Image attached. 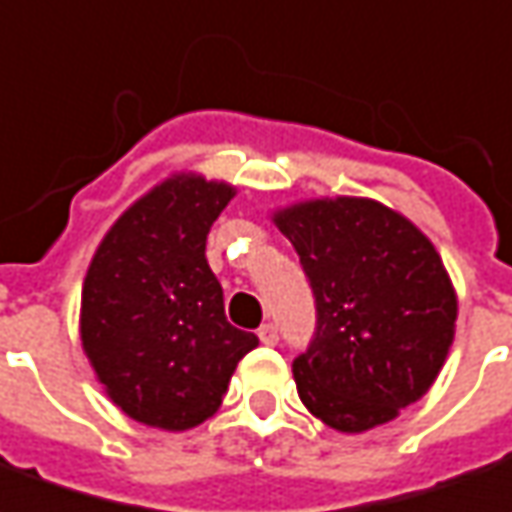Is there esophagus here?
Returning a JSON list of instances; mask_svg holds the SVG:
<instances>
[{
  "label": "esophagus",
  "instance_id": "esophagus-1",
  "mask_svg": "<svg viewBox=\"0 0 512 512\" xmlns=\"http://www.w3.org/2000/svg\"><path fill=\"white\" fill-rule=\"evenodd\" d=\"M259 339H262V344H267V347H273V344H278V328L267 322V325L259 328Z\"/></svg>",
  "mask_w": 512,
  "mask_h": 512
}]
</instances>
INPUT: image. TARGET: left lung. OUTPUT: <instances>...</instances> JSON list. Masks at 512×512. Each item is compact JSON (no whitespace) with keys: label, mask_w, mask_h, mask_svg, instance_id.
Listing matches in <instances>:
<instances>
[{"label":"left lung","mask_w":512,"mask_h":512,"mask_svg":"<svg viewBox=\"0 0 512 512\" xmlns=\"http://www.w3.org/2000/svg\"><path fill=\"white\" fill-rule=\"evenodd\" d=\"M270 220L317 297V336L292 364L308 413L339 433L397 419L436 383L455 339L458 295L436 245L361 195L295 201Z\"/></svg>","instance_id":"left-lung-1"}]
</instances>
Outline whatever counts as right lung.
Wrapping results in <instances>:
<instances>
[{
  "label": "right lung",
  "mask_w": 512,
  "mask_h": 512,
  "mask_svg": "<svg viewBox=\"0 0 512 512\" xmlns=\"http://www.w3.org/2000/svg\"><path fill=\"white\" fill-rule=\"evenodd\" d=\"M237 187L176 170L110 226L82 281L79 342L112 405L181 433L215 416L259 339L226 320L206 237Z\"/></svg>",
  "instance_id": "1"
}]
</instances>
